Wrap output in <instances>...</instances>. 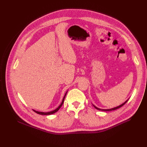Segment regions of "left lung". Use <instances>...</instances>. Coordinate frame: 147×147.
Instances as JSON below:
<instances>
[{"mask_svg": "<svg viewBox=\"0 0 147 147\" xmlns=\"http://www.w3.org/2000/svg\"><path fill=\"white\" fill-rule=\"evenodd\" d=\"M128 100H127L126 101V102H124L123 104H122L121 105H119V106H117V107H114V108H112V109H99V108H98V107H96V106H95L94 105H93V107H94L96 109H97V110H99V111H114V110H116V109H119V108H120V107H121L122 106H123L124 104H126V103L127 102V101Z\"/></svg>", "mask_w": 147, "mask_h": 147, "instance_id": "obj_1", "label": "left lung"}]
</instances>
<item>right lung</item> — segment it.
<instances>
[{"instance_id":"obj_1","label":"right lung","mask_w":147,"mask_h":147,"mask_svg":"<svg viewBox=\"0 0 147 147\" xmlns=\"http://www.w3.org/2000/svg\"><path fill=\"white\" fill-rule=\"evenodd\" d=\"M67 92L65 93V95H64V98H63V99H62V102H61V105L59 106V107L56 109H55V110H54V111H51V112H38V111H35V110H33L34 111V112H35L36 113H37V114H40V115H51V114H54L55 112H57L58 111H59V109H60L61 107V106L62 105V104H63V103H64V98H65V95H66V93H67Z\"/></svg>"}]
</instances>
